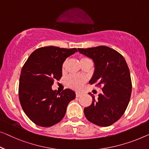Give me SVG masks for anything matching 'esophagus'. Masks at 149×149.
<instances>
[{
  "label": "esophagus",
  "instance_id": "34e87169",
  "mask_svg": "<svg viewBox=\"0 0 149 149\" xmlns=\"http://www.w3.org/2000/svg\"><path fill=\"white\" fill-rule=\"evenodd\" d=\"M75 95H76V97H79L81 95V92H77L76 93H75Z\"/></svg>",
  "mask_w": 149,
  "mask_h": 149
}]
</instances>
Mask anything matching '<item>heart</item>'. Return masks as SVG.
<instances>
[{"label":"heart","instance_id":"obj_1","mask_svg":"<svg viewBox=\"0 0 149 149\" xmlns=\"http://www.w3.org/2000/svg\"><path fill=\"white\" fill-rule=\"evenodd\" d=\"M87 59L88 58H86V57H81L80 59V61L86 60V59ZM66 63H67V60H65L63 62V65H62L63 68H65ZM86 81V77L80 76V75H72L68 77V78L67 79V84L69 87L74 89V90H81V89L83 88L84 84H85Z\"/></svg>","mask_w":149,"mask_h":149}]
</instances>
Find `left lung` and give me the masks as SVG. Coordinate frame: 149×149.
<instances>
[{
    "label": "left lung",
    "instance_id": "left-lung-1",
    "mask_svg": "<svg viewBox=\"0 0 149 149\" xmlns=\"http://www.w3.org/2000/svg\"><path fill=\"white\" fill-rule=\"evenodd\" d=\"M78 51L94 62V72L89 83L102 86L97 100L89 93L93 101L84 108L85 116L99 126L112 125L124 114L130 101L132 82L127 63L120 53L107 46Z\"/></svg>",
    "mask_w": 149,
    "mask_h": 149
}]
</instances>
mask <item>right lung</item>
Returning a JSON list of instances; mask_svg holds the SVG:
<instances>
[{"label": "right lung", "mask_w": 149, "mask_h": 149, "mask_svg": "<svg viewBox=\"0 0 149 149\" xmlns=\"http://www.w3.org/2000/svg\"><path fill=\"white\" fill-rule=\"evenodd\" d=\"M77 52L76 48L40 47L24 64L19 79V100L24 112L37 125L50 127L58 123L68 104L75 99V93L70 89L59 92L52 86L54 80L61 79L66 58Z\"/></svg>", "instance_id": "right-lung-1"}]
</instances>
